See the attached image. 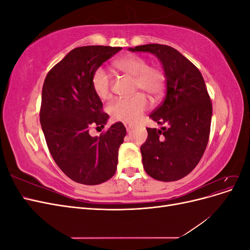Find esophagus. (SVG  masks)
<instances>
[{
	"label": "esophagus",
	"mask_w": 250,
	"mask_h": 250,
	"mask_svg": "<svg viewBox=\"0 0 250 250\" xmlns=\"http://www.w3.org/2000/svg\"><path fill=\"white\" fill-rule=\"evenodd\" d=\"M124 125H125L126 130H127V131H130V129H131V125H130V124H128V123H125Z\"/></svg>",
	"instance_id": "obj_1"
}]
</instances>
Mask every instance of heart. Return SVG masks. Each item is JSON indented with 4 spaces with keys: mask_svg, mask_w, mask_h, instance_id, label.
I'll return each mask as SVG.
<instances>
[{
    "mask_svg": "<svg viewBox=\"0 0 250 250\" xmlns=\"http://www.w3.org/2000/svg\"><path fill=\"white\" fill-rule=\"evenodd\" d=\"M116 70L133 78L134 92H144L153 102L163 97L167 77L161 67L148 65L146 58L135 54H127L113 62ZM111 79L103 69H97L92 76V86L95 94L101 100H108L111 97ZM135 94L126 99H118L108 106L110 117L115 121L132 123L148 106L146 96Z\"/></svg>",
    "mask_w": 250,
    "mask_h": 250,
    "instance_id": "heart-1",
    "label": "heart"
}]
</instances>
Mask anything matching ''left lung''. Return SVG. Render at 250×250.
Instances as JSON below:
<instances>
[{
	"label": "left lung",
	"instance_id": "1",
	"mask_svg": "<svg viewBox=\"0 0 250 250\" xmlns=\"http://www.w3.org/2000/svg\"><path fill=\"white\" fill-rule=\"evenodd\" d=\"M129 51L152 53L167 77L165 99L150 113L165 126L147 128L148 138L141 146L144 169L156 180H178L194 170L208 146L213 108L206 82L197 67L172 47L148 43Z\"/></svg>",
	"mask_w": 250,
	"mask_h": 250
}]
</instances>
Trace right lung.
Masks as SVG:
<instances>
[{
  "label": "right lung",
  "mask_w": 250,
  "mask_h": 250,
  "mask_svg": "<svg viewBox=\"0 0 250 250\" xmlns=\"http://www.w3.org/2000/svg\"><path fill=\"white\" fill-rule=\"evenodd\" d=\"M120 47L85 46L72 50L52 67L43 82L40 120L50 153L65 175L78 184L95 186L115 175L118 151L126 128L115 123L100 137L108 115L92 86L94 72Z\"/></svg>",
  "instance_id": "add662e5"
}]
</instances>
